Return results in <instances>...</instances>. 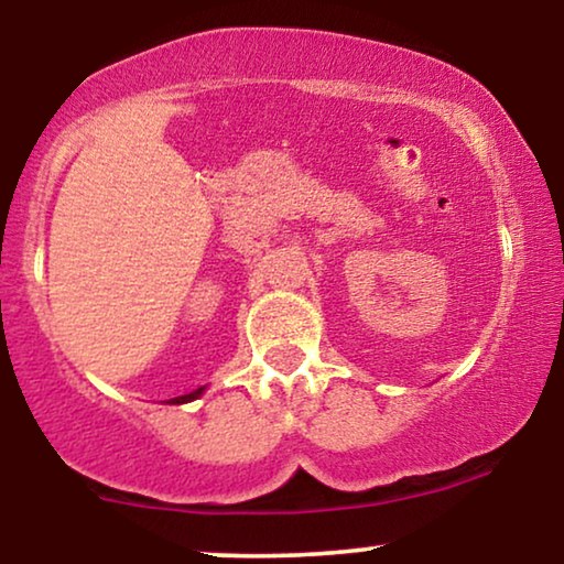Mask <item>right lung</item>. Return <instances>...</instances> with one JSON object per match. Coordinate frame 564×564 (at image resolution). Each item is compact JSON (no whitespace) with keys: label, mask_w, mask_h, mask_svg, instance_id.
<instances>
[{"label":"right lung","mask_w":564,"mask_h":564,"mask_svg":"<svg viewBox=\"0 0 564 564\" xmlns=\"http://www.w3.org/2000/svg\"><path fill=\"white\" fill-rule=\"evenodd\" d=\"M200 394H204V387H200V389H195V392H191V394L175 397V400H170V402H172V404H183V402H193V400H195V397H200Z\"/></svg>","instance_id":"1"}]
</instances>
